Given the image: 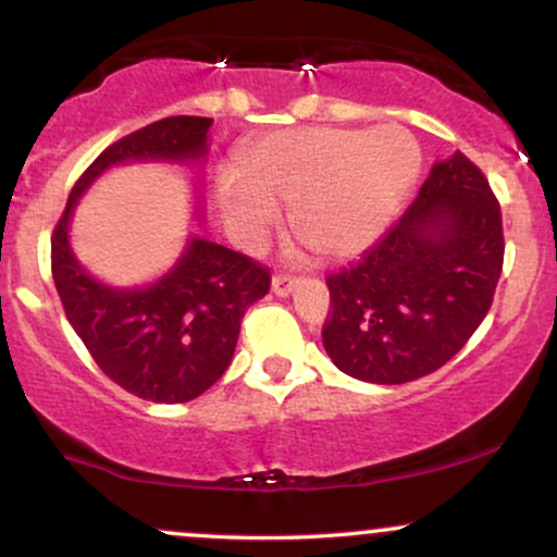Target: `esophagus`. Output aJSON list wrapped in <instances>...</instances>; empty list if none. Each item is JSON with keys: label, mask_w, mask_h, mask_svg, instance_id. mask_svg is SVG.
<instances>
[{"label": "esophagus", "mask_w": 557, "mask_h": 557, "mask_svg": "<svg viewBox=\"0 0 557 557\" xmlns=\"http://www.w3.org/2000/svg\"><path fill=\"white\" fill-rule=\"evenodd\" d=\"M296 285H298V280L287 277V274H274V277H272V293H274V296H280V298L290 296V293L296 290Z\"/></svg>", "instance_id": "obj_1"}]
</instances>
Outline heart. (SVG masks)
<instances>
[{
    "label": "heart",
    "mask_w": 557,
    "mask_h": 557,
    "mask_svg": "<svg viewBox=\"0 0 557 557\" xmlns=\"http://www.w3.org/2000/svg\"><path fill=\"white\" fill-rule=\"evenodd\" d=\"M421 149L400 125L298 127L253 140L243 170H222L216 203L243 246L253 248L293 209V230L322 259L367 251L417 183Z\"/></svg>",
    "instance_id": "1"
}]
</instances>
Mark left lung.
Instances as JSON below:
<instances>
[{
    "label": "left lung",
    "mask_w": 557,
    "mask_h": 557,
    "mask_svg": "<svg viewBox=\"0 0 557 557\" xmlns=\"http://www.w3.org/2000/svg\"><path fill=\"white\" fill-rule=\"evenodd\" d=\"M503 251L500 203L482 170L461 151L434 162L408 212L327 277L332 363L374 385L437 372L487 317Z\"/></svg>",
    "instance_id": "obj_1"
}]
</instances>
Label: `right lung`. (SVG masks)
Instances as JSON below:
<instances>
[{
	"mask_svg": "<svg viewBox=\"0 0 557 557\" xmlns=\"http://www.w3.org/2000/svg\"><path fill=\"white\" fill-rule=\"evenodd\" d=\"M209 117H164L120 138L83 172L52 238V274L67 322L99 369L151 403L194 400L225 374L240 319L270 290V272L238 251L190 235L183 253L154 283L120 287L94 277L70 246L75 203L120 164H201Z\"/></svg>",
	"mask_w": 557,
	"mask_h": 557,
	"instance_id": "obj_1",
	"label": "right lung"
}]
</instances>
